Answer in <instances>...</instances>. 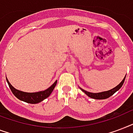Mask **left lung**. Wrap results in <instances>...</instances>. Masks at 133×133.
<instances>
[{
    "mask_svg": "<svg viewBox=\"0 0 133 133\" xmlns=\"http://www.w3.org/2000/svg\"><path fill=\"white\" fill-rule=\"evenodd\" d=\"M125 78H123V80L121 81L119 85H118L116 87L113 88V89L109 90V91H103V92H100V93H91V92H88V91H85L84 89H82V91L83 92H85L86 94H87L89 97L91 98H94V99H105V98H108L110 97L111 96H112L114 94L119 90L123 85L124 81H125Z\"/></svg>",
    "mask_w": 133,
    "mask_h": 133,
    "instance_id": "obj_1",
    "label": "left lung"
}]
</instances>
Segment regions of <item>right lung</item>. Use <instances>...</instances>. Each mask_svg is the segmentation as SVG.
Here are the masks:
<instances>
[{
	"label": "right lung",
	"instance_id": "1",
	"mask_svg": "<svg viewBox=\"0 0 133 133\" xmlns=\"http://www.w3.org/2000/svg\"><path fill=\"white\" fill-rule=\"evenodd\" d=\"M6 80H7V82H8V85H9L11 91L17 98H18L21 101H23L31 104L38 103L42 101L43 100H44L46 98H48L50 95V94L52 93V90L54 89L55 87L56 86V84H57V81H55V83H53L49 88L46 89L45 91H39V92H36V93H27V92L19 91V90H17L15 88H14L11 85V84L9 83L8 79H6Z\"/></svg>",
	"mask_w": 133,
	"mask_h": 133
}]
</instances>
